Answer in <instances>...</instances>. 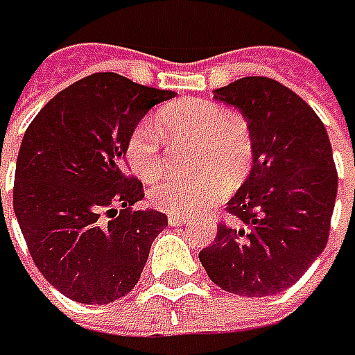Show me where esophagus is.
Returning <instances> with one entry per match:
<instances>
[{
    "mask_svg": "<svg viewBox=\"0 0 355 355\" xmlns=\"http://www.w3.org/2000/svg\"><path fill=\"white\" fill-rule=\"evenodd\" d=\"M186 223H190V219L184 217V215H175V213H171L169 215L171 227H180V225H186Z\"/></svg>",
    "mask_w": 355,
    "mask_h": 355,
    "instance_id": "obj_1",
    "label": "esophagus"
}]
</instances>
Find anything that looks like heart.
Returning <instances> with one entry per match:
<instances>
[{
    "label": "heart",
    "mask_w": 355,
    "mask_h": 355,
    "mask_svg": "<svg viewBox=\"0 0 355 355\" xmlns=\"http://www.w3.org/2000/svg\"><path fill=\"white\" fill-rule=\"evenodd\" d=\"M157 126L169 136L198 138L194 169L190 177H171L150 192L152 203L163 211L198 215L227 194V180L238 184L252 161V142L244 123L215 101L190 98L161 109ZM130 169L144 180H153L167 169L155 128L140 121L125 144Z\"/></svg>",
    "instance_id": "obj_1"
}]
</instances>
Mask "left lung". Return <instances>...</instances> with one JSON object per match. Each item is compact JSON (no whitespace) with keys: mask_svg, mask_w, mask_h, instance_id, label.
I'll use <instances>...</instances> for the list:
<instances>
[{"mask_svg":"<svg viewBox=\"0 0 355 355\" xmlns=\"http://www.w3.org/2000/svg\"><path fill=\"white\" fill-rule=\"evenodd\" d=\"M244 115L252 171L200 261L217 286L261 298L292 286L327 246L338 177L329 135L298 94L265 76L213 90Z\"/></svg>","mask_w":355,"mask_h":355,"instance_id":"1","label":"left lung"}]
</instances>
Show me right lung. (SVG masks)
I'll use <instances>...</instances> for the list:
<instances>
[{
    "label": "right lung",
    "instance_id": "obj_1",
    "mask_svg": "<svg viewBox=\"0 0 355 355\" xmlns=\"http://www.w3.org/2000/svg\"><path fill=\"white\" fill-rule=\"evenodd\" d=\"M175 96L96 73L59 92L26 128L13 209L36 267L67 298L101 306L140 279L167 215L135 211L144 192L126 173V136Z\"/></svg>",
    "mask_w": 355,
    "mask_h": 355
}]
</instances>
